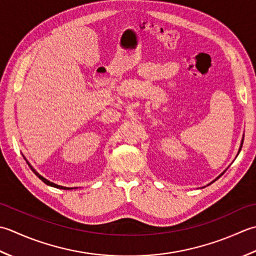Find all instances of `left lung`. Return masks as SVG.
<instances>
[{"label": "left lung", "mask_w": 256, "mask_h": 256, "mask_svg": "<svg viewBox=\"0 0 256 256\" xmlns=\"http://www.w3.org/2000/svg\"><path fill=\"white\" fill-rule=\"evenodd\" d=\"M243 140H244V134H243V137H242V140H241V144H240V148H238V154H236V157H238V154H240V151H241V149H242V144H243ZM226 170H228V169H226V170H224V171H223V172H222V174H220V176H216V179H214V180H213V181H212V182H214V181H216V180H218V178H220V176H222V174H224V172H226ZM212 182H211V184H212Z\"/></svg>", "instance_id": "8db88e82"}]
</instances>
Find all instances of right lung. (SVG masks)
Returning <instances> with one entry per match:
<instances>
[{
	"instance_id": "1",
	"label": "right lung",
	"mask_w": 256,
	"mask_h": 256,
	"mask_svg": "<svg viewBox=\"0 0 256 256\" xmlns=\"http://www.w3.org/2000/svg\"><path fill=\"white\" fill-rule=\"evenodd\" d=\"M24 159L26 160V162H28V166H30V168L33 170V172H34V174H35L36 176H38V178H40V179L42 181H43L45 184H48V186H54V188H57V189H64V190H70V189H76V188H67V186H58V184H54V182H52V181H50V180H48V179H45L43 176H40V174H38V171H36V170H35V169L33 168V166H30V164L28 162V159H26L25 157H24Z\"/></svg>"
}]
</instances>
